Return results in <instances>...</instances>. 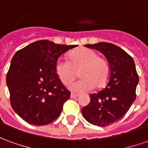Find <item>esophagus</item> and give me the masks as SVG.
I'll return each instance as SVG.
<instances>
[{
	"instance_id": "34e87169",
	"label": "esophagus",
	"mask_w": 148,
	"mask_h": 148,
	"mask_svg": "<svg viewBox=\"0 0 148 148\" xmlns=\"http://www.w3.org/2000/svg\"><path fill=\"white\" fill-rule=\"evenodd\" d=\"M77 95H75V94H71V99H75V98H77Z\"/></svg>"
}]
</instances>
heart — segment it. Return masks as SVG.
I'll return each instance as SVG.
<instances>
[{"label": "heart", "mask_w": 148, "mask_h": 148, "mask_svg": "<svg viewBox=\"0 0 148 148\" xmlns=\"http://www.w3.org/2000/svg\"><path fill=\"white\" fill-rule=\"evenodd\" d=\"M71 61L60 58L55 66L57 75L64 85L69 84L77 76L81 79L69 85L74 93L90 91L95 87L101 88L106 84L110 76V68L106 60L87 48L76 49L71 53Z\"/></svg>", "instance_id": "obj_1"}]
</instances>
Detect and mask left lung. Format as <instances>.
<instances>
[{
  "label": "left lung",
  "instance_id": "obj_1",
  "mask_svg": "<svg viewBox=\"0 0 148 148\" xmlns=\"http://www.w3.org/2000/svg\"><path fill=\"white\" fill-rule=\"evenodd\" d=\"M86 46L104 54L110 65V77L105 88L90 95V102L82 109V114L91 124L109 126L120 120L135 100L139 76L135 62L127 53L111 43Z\"/></svg>",
  "mask_w": 148,
  "mask_h": 148
}]
</instances>
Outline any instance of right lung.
<instances>
[{
  "instance_id": "1",
  "label": "right lung",
  "mask_w": 148,
  "mask_h": 148,
  "mask_svg": "<svg viewBox=\"0 0 148 148\" xmlns=\"http://www.w3.org/2000/svg\"><path fill=\"white\" fill-rule=\"evenodd\" d=\"M76 46L40 40L14 54L6 84L13 110L28 123L48 124L60 115L71 93L58 77L55 66L62 53Z\"/></svg>"
}]
</instances>
